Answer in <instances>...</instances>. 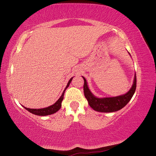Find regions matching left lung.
<instances>
[{"mask_svg": "<svg viewBox=\"0 0 156 156\" xmlns=\"http://www.w3.org/2000/svg\"><path fill=\"white\" fill-rule=\"evenodd\" d=\"M84 79V94L87 100L89 105L95 111L99 112L109 113L114 112L120 110L126 105L133 97L136 89V74L134 76L133 84L127 93L122 96L112 97V98H99L94 96L91 91L89 89L86 79L83 76Z\"/></svg>", "mask_w": 156, "mask_h": 156, "instance_id": "obj_1", "label": "left lung"}]
</instances>
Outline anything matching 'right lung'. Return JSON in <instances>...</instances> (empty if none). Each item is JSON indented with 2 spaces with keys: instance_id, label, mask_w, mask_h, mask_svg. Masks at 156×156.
Here are the masks:
<instances>
[{
  "instance_id": "right-lung-1",
  "label": "right lung",
  "mask_w": 156,
  "mask_h": 156,
  "mask_svg": "<svg viewBox=\"0 0 156 156\" xmlns=\"http://www.w3.org/2000/svg\"><path fill=\"white\" fill-rule=\"evenodd\" d=\"M72 79H73V78H71L70 80H69L67 85L66 86L65 90L62 92V96L60 97V98L58 100L54 105H51V106H49L48 107L43 108V109H30V108H27L25 107H24L25 109H27L28 112H30V113H33V114H35L37 115H41V116L48 115H51V114H53V113L57 112L60 109V107H61V103H62V101L63 100V98H64L65 91L69 87V84L71 83V82H72Z\"/></svg>"
}]
</instances>
